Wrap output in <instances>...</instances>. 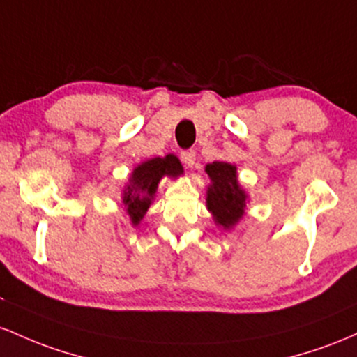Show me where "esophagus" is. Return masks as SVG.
<instances>
[{
    "label": "esophagus",
    "instance_id": "1",
    "mask_svg": "<svg viewBox=\"0 0 357 357\" xmlns=\"http://www.w3.org/2000/svg\"><path fill=\"white\" fill-rule=\"evenodd\" d=\"M180 158H182V162L185 163L187 167H192V165H194V162H195V151L194 150L182 151V153H180Z\"/></svg>",
    "mask_w": 357,
    "mask_h": 357
}]
</instances>
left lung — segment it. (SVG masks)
Instances as JSON below:
<instances>
[{
	"instance_id": "1",
	"label": "left lung",
	"mask_w": 357,
	"mask_h": 357,
	"mask_svg": "<svg viewBox=\"0 0 357 357\" xmlns=\"http://www.w3.org/2000/svg\"><path fill=\"white\" fill-rule=\"evenodd\" d=\"M211 185L207 187V209L218 226L231 229L244 215L248 195L238 182L236 167L226 162H212L206 165Z\"/></svg>"
}]
</instances>
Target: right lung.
Listing matches in <instances>:
<instances>
[{
    "mask_svg": "<svg viewBox=\"0 0 357 357\" xmlns=\"http://www.w3.org/2000/svg\"><path fill=\"white\" fill-rule=\"evenodd\" d=\"M182 172L183 168L175 155L146 160L135 168L130 177V183L123 190V206H125L126 214L130 215L133 226H138L143 215L146 214L160 180L163 177L175 178Z\"/></svg>",
    "mask_w": 357,
    "mask_h": 357,
    "instance_id": "add662e5",
    "label": "right lung"
}]
</instances>
